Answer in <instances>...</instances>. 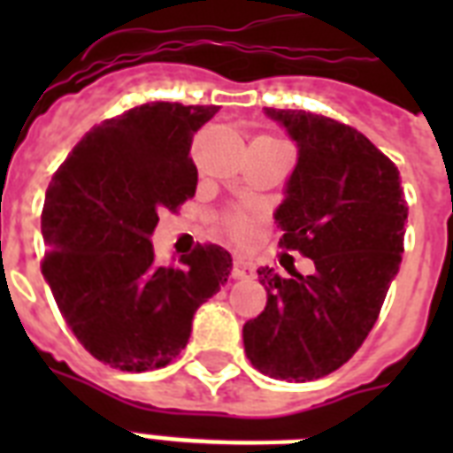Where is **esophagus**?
Returning <instances> with one entry per match:
<instances>
[{
    "mask_svg": "<svg viewBox=\"0 0 453 453\" xmlns=\"http://www.w3.org/2000/svg\"><path fill=\"white\" fill-rule=\"evenodd\" d=\"M254 275H256L254 263L247 261V258H234V263H233L234 280H254Z\"/></svg>",
    "mask_w": 453,
    "mask_h": 453,
    "instance_id": "esophagus-1",
    "label": "esophagus"
}]
</instances>
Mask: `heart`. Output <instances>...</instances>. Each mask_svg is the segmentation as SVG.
Masks as SVG:
<instances>
[{
  "instance_id": "1",
  "label": "heart",
  "mask_w": 453,
  "mask_h": 453,
  "mask_svg": "<svg viewBox=\"0 0 453 453\" xmlns=\"http://www.w3.org/2000/svg\"><path fill=\"white\" fill-rule=\"evenodd\" d=\"M256 141H265V143H284L280 138L275 136H261L256 138ZM219 227L220 233H226L227 237H233V240H249L251 234H254V227H256V216L247 211H226L220 213L219 219Z\"/></svg>"
}]
</instances>
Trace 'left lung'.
Masks as SVG:
<instances>
[{"label": "left lung", "instance_id": "left-lung-1", "mask_svg": "<svg viewBox=\"0 0 453 453\" xmlns=\"http://www.w3.org/2000/svg\"><path fill=\"white\" fill-rule=\"evenodd\" d=\"M298 143L287 199L275 213L280 247L315 263L308 277L258 268L268 291L244 324L249 362L270 379H322L365 343L404 251L400 171L348 124L305 110L265 108Z\"/></svg>", "mask_w": 453, "mask_h": 453}]
</instances>
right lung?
Returning a JSON list of instances; mask_svg holds the SVG:
<instances>
[{
    "label": "right lung",
    "instance_id": "add662e5",
    "mask_svg": "<svg viewBox=\"0 0 453 453\" xmlns=\"http://www.w3.org/2000/svg\"><path fill=\"white\" fill-rule=\"evenodd\" d=\"M219 105L145 103L94 127L53 173L42 211V275L84 348L119 372L166 366L195 310L227 282L233 258L197 244L155 261L159 213L195 197L190 145Z\"/></svg>",
    "mask_w": 453,
    "mask_h": 453
}]
</instances>
